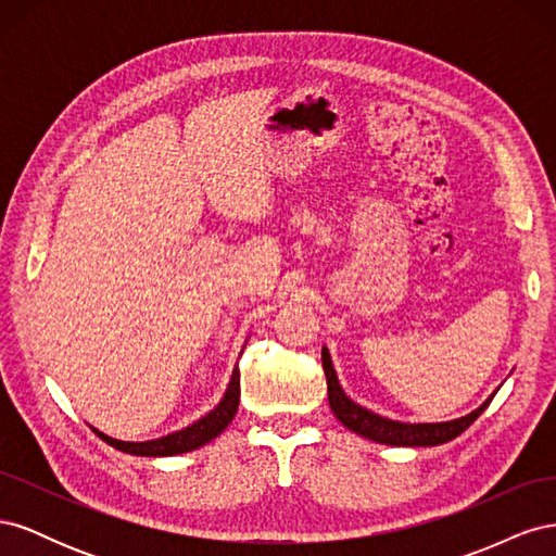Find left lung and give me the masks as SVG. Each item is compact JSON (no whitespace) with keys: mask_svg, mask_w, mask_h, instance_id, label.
I'll use <instances>...</instances> for the list:
<instances>
[{"mask_svg":"<svg viewBox=\"0 0 556 556\" xmlns=\"http://www.w3.org/2000/svg\"><path fill=\"white\" fill-rule=\"evenodd\" d=\"M323 366L327 376V392H329V406L333 415L341 419V422L364 439H371L376 443L384 445H441L452 439H457L462 431H466L476 419L482 415V410L490 406L494 394L486 399L478 410H473L466 417L452 419V422H435V425H406V422H394V419L380 417L371 410L357 406L355 401H350L345 392L341 390L339 378L329 359V350L323 348Z\"/></svg>","mask_w":556,"mask_h":556,"instance_id":"1","label":"left lung"}]
</instances>
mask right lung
Segmentation results:
<instances>
[{
    "label": "right lung",
    "instance_id": "right-lung-1",
    "mask_svg": "<svg viewBox=\"0 0 556 556\" xmlns=\"http://www.w3.org/2000/svg\"><path fill=\"white\" fill-rule=\"evenodd\" d=\"M239 396H241V374H239V366H237V368H233V376H231V382L227 387L223 401L217 403V408H213L206 417H201L199 422L190 425L188 429L169 433V435H164V439H157V441H146V443L115 441L102 431H97V429L94 431H97L99 439L106 441L109 445H113L117 450L127 452V454H139V457H172V454H182V452L197 450L201 445L211 443L215 435H220L233 419V415H237Z\"/></svg>",
    "mask_w": 556,
    "mask_h": 556
}]
</instances>
